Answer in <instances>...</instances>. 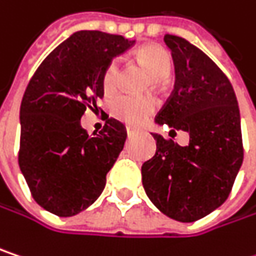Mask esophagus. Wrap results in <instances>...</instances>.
Here are the masks:
<instances>
[{
  "instance_id": "1",
  "label": "esophagus",
  "mask_w": 256,
  "mask_h": 256,
  "mask_svg": "<svg viewBox=\"0 0 256 256\" xmlns=\"http://www.w3.org/2000/svg\"><path fill=\"white\" fill-rule=\"evenodd\" d=\"M126 132H128V136H133V134H136V130L132 128H126Z\"/></svg>"
}]
</instances>
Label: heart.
Masks as SVG:
<instances>
[{
    "label": "heart",
    "mask_w": 256,
    "mask_h": 256,
    "mask_svg": "<svg viewBox=\"0 0 256 256\" xmlns=\"http://www.w3.org/2000/svg\"><path fill=\"white\" fill-rule=\"evenodd\" d=\"M139 62L151 73L154 84H160L168 78L173 68L172 54L160 45H146L138 51ZM120 79V60L112 58L102 73V88L106 94H112ZM156 110V100L151 95L122 94L111 101V112L118 120L130 126H140Z\"/></svg>",
    "instance_id": "b5f03b06"
}]
</instances>
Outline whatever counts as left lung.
Wrapping results in <instances>:
<instances>
[{"mask_svg": "<svg viewBox=\"0 0 256 256\" xmlns=\"http://www.w3.org/2000/svg\"><path fill=\"white\" fill-rule=\"evenodd\" d=\"M174 61V90L155 122L189 133L186 146L152 133L156 152L142 166L151 202L167 217L196 221L230 195L244 161L240 112L220 67L186 39L164 36Z\"/></svg>", "mask_w": 256, "mask_h": 256, "instance_id": "obj_1", "label": "left lung"}]
</instances>
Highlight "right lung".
Instances as JSON below:
<instances>
[{
  "mask_svg": "<svg viewBox=\"0 0 256 256\" xmlns=\"http://www.w3.org/2000/svg\"><path fill=\"white\" fill-rule=\"evenodd\" d=\"M133 44L120 35L79 30L40 62L24 90L18 166L34 199L58 217L76 216L100 198L123 151V123L106 118L92 138L80 118L104 96L108 62Z\"/></svg>",
  "mask_w": 256,
  "mask_h": 256,
  "instance_id": "right-lung-1",
  "label": "right lung"
}]
</instances>
